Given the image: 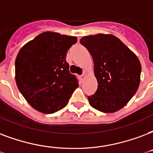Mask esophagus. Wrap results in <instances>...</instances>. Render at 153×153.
<instances>
[{
	"label": "esophagus",
	"mask_w": 153,
	"mask_h": 153,
	"mask_svg": "<svg viewBox=\"0 0 153 153\" xmlns=\"http://www.w3.org/2000/svg\"><path fill=\"white\" fill-rule=\"evenodd\" d=\"M85 77H86V74H82L81 75V79H82V81H83L85 79Z\"/></svg>",
	"instance_id": "1"
}]
</instances>
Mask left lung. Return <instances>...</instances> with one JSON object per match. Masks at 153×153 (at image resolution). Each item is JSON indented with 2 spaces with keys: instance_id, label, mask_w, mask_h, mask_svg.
Instances as JSON below:
<instances>
[{
  "instance_id": "obj_1",
  "label": "left lung",
  "mask_w": 153,
  "mask_h": 153,
  "mask_svg": "<svg viewBox=\"0 0 153 153\" xmlns=\"http://www.w3.org/2000/svg\"><path fill=\"white\" fill-rule=\"evenodd\" d=\"M80 43L91 54L98 82L96 92L87 97L90 105L104 113L123 108L140 85L141 65L137 56L112 34L85 36Z\"/></svg>"
}]
</instances>
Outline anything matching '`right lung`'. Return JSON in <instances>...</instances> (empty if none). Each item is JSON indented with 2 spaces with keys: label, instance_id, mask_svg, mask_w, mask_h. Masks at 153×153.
Segmentation results:
<instances>
[{
  "label": "right lung",
  "instance_id": "add662e5",
  "mask_svg": "<svg viewBox=\"0 0 153 153\" xmlns=\"http://www.w3.org/2000/svg\"><path fill=\"white\" fill-rule=\"evenodd\" d=\"M76 42V37L48 31L19 51L15 61L16 83L35 110L45 114L61 110L79 87L66 61L67 51Z\"/></svg>",
  "mask_w": 153,
  "mask_h": 153
}]
</instances>
